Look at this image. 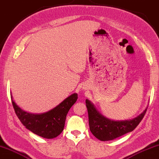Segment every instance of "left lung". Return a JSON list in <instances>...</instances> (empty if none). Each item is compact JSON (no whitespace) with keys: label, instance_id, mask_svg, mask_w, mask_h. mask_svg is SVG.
Here are the masks:
<instances>
[{"label":"left lung","instance_id":"obj_1","mask_svg":"<svg viewBox=\"0 0 159 159\" xmlns=\"http://www.w3.org/2000/svg\"><path fill=\"white\" fill-rule=\"evenodd\" d=\"M85 104L89 113L90 132L100 141L113 140L132 132L139 124L147 110L146 108L142 114L132 120L114 121L100 114L90 100H85Z\"/></svg>","mask_w":159,"mask_h":159}]
</instances>
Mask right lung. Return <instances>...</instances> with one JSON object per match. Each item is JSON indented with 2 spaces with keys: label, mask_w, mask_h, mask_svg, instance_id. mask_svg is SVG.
Segmentation results:
<instances>
[{
  "label": "right lung",
  "mask_w": 159,
  "mask_h": 159,
  "mask_svg": "<svg viewBox=\"0 0 159 159\" xmlns=\"http://www.w3.org/2000/svg\"><path fill=\"white\" fill-rule=\"evenodd\" d=\"M77 99L78 95L74 93L49 111L32 114L17 106L11 95L12 106L22 124L34 134L46 139L55 138L62 132L67 113Z\"/></svg>",
  "instance_id": "right-lung-1"
}]
</instances>
